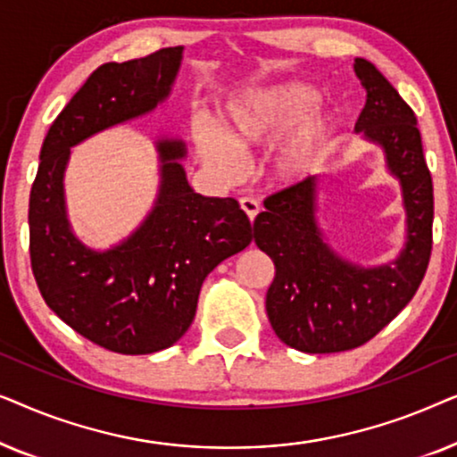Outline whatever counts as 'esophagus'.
Segmentation results:
<instances>
[{"instance_id": "34e87169", "label": "esophagus", "mask_w": 457, "mask_h": 457, "mask_svg": "<svg viewBox=\"0 0 457 457\" xmlns=\"http://www.w3.org/2000/svg\"><path fill=\"white\" fill-rule=\"evenodd\" d=\"M239 205H241V210L247 214L249 222H253L255 216L260 214V204L255 202V199H252V197H241L239 199Z\"/></svg>"}]
</instances>
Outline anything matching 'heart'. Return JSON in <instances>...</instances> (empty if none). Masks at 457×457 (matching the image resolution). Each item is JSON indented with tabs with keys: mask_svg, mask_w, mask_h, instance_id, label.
<instances>
[{
	"mask_svg": "<svg viewBox=\"0 0 457 457\" xmlns=\"http://www.w3.org/2000/svg\"><path fill=\"white\" fill-rule=\"evenodd\" d=\"M320 93L302 80L253 87L230 99L220 122L193 129L204 164L218 177L233 179L239 155L270 147L266 174L277 187L291 189L322 170L335 147L337 124L318 110Z\"/></svg>",
	"mask_w": 457,
	"mask_h": 457,
	"instance_id": "b5f03b06",
	"label": "heart"
}]
</instances>
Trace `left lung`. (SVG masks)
I'll return each instance as SVG.
<instances>
[{"mask_svg": "<svg viewBox=\"0 0 457 457\" xmlns=\"http://www.w3.org/2000/svg\"><path fill=\"white\" fill-rule=\"evenodd\" d=\"M366 105L355 133L383 152L399 183L403 245L385 264L366 266L330 245L320 224V179L268 197L253 220V241L274 262L266 314L285 345L337 353L364 345L402 312L420 287L433 247V180L416 116L378 68L355 58Z\"/></svg>", "mask_w": 457, "mask_h": 457, "instance_id": "1", "label": "left lung"}]
</instances>
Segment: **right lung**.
Here are the masks:
<instances>
[{
  "mask_svg": "<svg viewBox=\"0 0 457 457\" xmlns=\"http://www.w3.org/2000/svg\"><path fill=\"white\" fill-rule=\"evenodd\" d=\"M185 47L99 66L47 130L30 189V264L46 303L68 327L124 355L170 347L191 327L205 277L252 243L233 197H205L187 180V143L158 130V193L139 227L105 249L74 233L64 177L72 147L129 124L170 97Z\"/></svg>",
  "mask_w": 457,
  "mask_h": 457,
  "instance_id": "add662e5",
  "label": "right lung"
}]
</instances>
